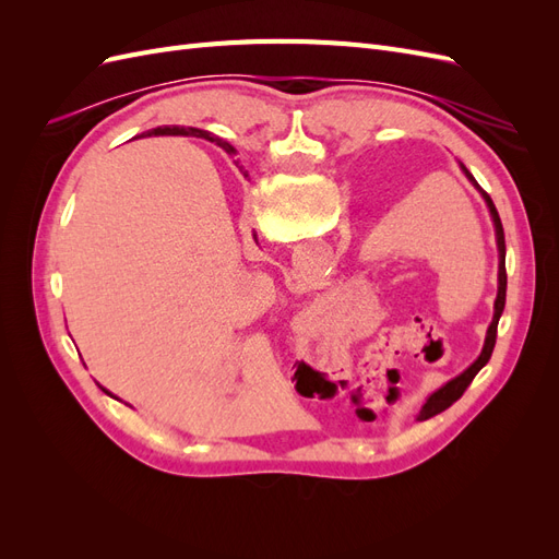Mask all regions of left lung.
Wrapping results in <instances>:
<instances>
[{"label":"left lung","instance_id":"left-lung-1","mask_svg":"<svg viewBox=\"0 0 559 559\" xmlns=\"http://www.w3.org/2000/svg\"><path fill=\"white\" fill-rule=\"evenodd\" d=\"M222 148H226V151H228V148H230V144H228V142H222ZM460 167H462L464 177L473 183V189H476V191L483 195L485 205H487V210H489V216H492V224H495V238H497V251H499V273H497L495 314H492V321H489V326H487L485 343H483V349H480V354H478V359L473 361V364L464 370L462 376H456L454 380L445 382L441 389H436V392L427 399V403L421 405L419 419H429V417H433V415H438V413H443L445 408H450V405L466 392V386L471 384V380L478 376V370L489 361V357H492V349H495V343H497L499 317H501L503 306H506V240H503V226H501V218H499V212H497V207H495L492 198H489V195L480 189V183H478L476 179H473V175L466 170L464 163H460Z\"/></svg>","mask_w":559,"mask_h":559}]
</instances>
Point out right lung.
Masks as SVG:
<instances>
[{
	"label": "right lung",
	"mask_w": 559,
	"mask_h": 559,
	"mask_svg": "<svg viewBox=\"0 0 559 559\" xmlns=\"http://www.w3.org/2000/svg\"><path fill=\"white\" fill-rule=\"evenodd\" d=\"M151 134H156V138H163V134H167V138H195V140H207V142H214L216 146H222V140L218 138H214L212 132H207V130H200V128H179V126H173V128H154L148 132V138ZM107 392V389H105ZM109 394V392H107ZM116 399V396H114Z\"/></svg>",
	"instance_id": "add662e5"
}]
</instances>
